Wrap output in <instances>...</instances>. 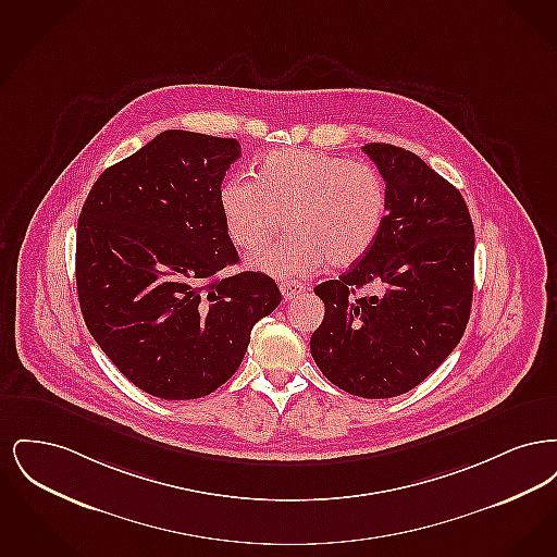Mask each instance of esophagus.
Instances as JSON below:
<instances>
[{"mask_svg":"<svg viewBox=\"0 0 557 557\" xmlns=\"http://www.w3.org/2000/svg\"><path fill=\"white\" fill-rule=\"evenodd\" d=\"M280 290H282L284 300H290L294 296H298L300 292H305V286L298 284V282H282V284H280Z\"/></svg>","mask_w":557,"mask_h":557,"instance_id":"1","label":"esophagus"}]
</instances>
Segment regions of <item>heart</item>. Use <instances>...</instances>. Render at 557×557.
Instances as JSON below:
<instances>
[{
  "label": "heart",
  "mask_w": 557,
  "mask_h": 557,
  "mask_svg": "<svg viewBox=\"0 0 557 557\" xmlns=\"http://www.w3.org/2000/svg\"><path fill=\"white\" fill-rule=\"evenodd\" d=\"M255 177H230L219 189V209L230 238L246 250L287 216L292 236L248 257V267L277 280L309 277L327 261L357 263L386 221V184L370 162L286 148L259 160Z\"/></svg>",
  "instance_id": "obj_1"
}]
</instances>
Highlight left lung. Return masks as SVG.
<instances>
[{"instance_id":"8db88e82","label":"left lung","mask_w":557,"mask_h":557,"mask_svg":"<svg viewBox=\"0 0 557 557\" xmlns=\"http://www.w3.org/2000/svg\"><path fill=\"white\" fill-rule=\"evenodd\" d=\"M363 152L386 182L388 211L370 252L315 294L325 315L311 336L321 373L348 395L398 397L459 345L472 309L474 225L459 189L391 144ZM375 283L380 297H357Z\"/></svg>"}]
</instances>
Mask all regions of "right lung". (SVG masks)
I'll list each match as a JSON object with an SVG mask.
<instances>
[{
    "mask_svg": "<svg viewBox=\"0 0 557 557\" xmlns=\"http://www.w3.org/2000/svg\"><path fill=\"white\" fill-rule=\"evenodd\" d=\"M238 139L169 129L98 177L77 225V292L94 341L137 388L164 400L211 395L250 332L282 300L238 263L219 209Z\"/></svg>",
    "mask_w": 557,
    "mask_h": 557,
    "instance_id": "right-lung-1",
    "label": "right lung"
}]
</instances>
